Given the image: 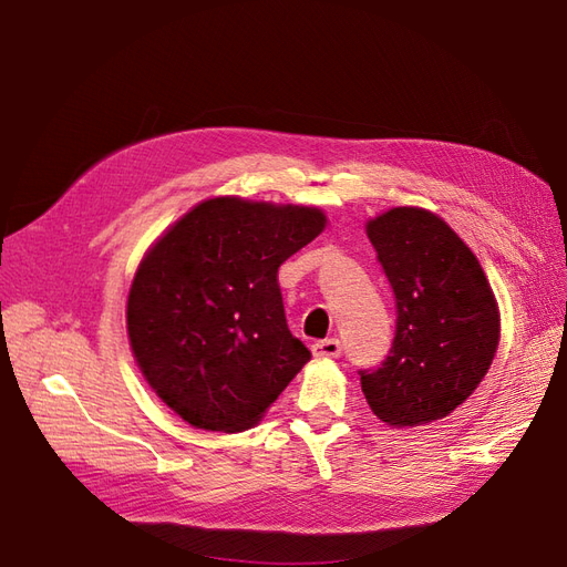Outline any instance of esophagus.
I'll return each instance as SVG.
<instances>
[{"instance_id":"1","label":"esophagus","mask_w":567,"mask_h":567,"mask_svg":"<svg viewBox=\"0 0 567 567\" xmlns=\"http://www.w3.org/2000/svg\"><path fill=\"white\" fill-rule=\"evenodd\" d=\"M343 351V346L339 339H323L311 346V353L317 358H339Z\"/></svg>"}]
</instances>
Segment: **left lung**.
I'll list each match as a JSON object with an SVG mask.
<instances>
[{
  "label": "left lung",
  "instance_id": "1",
  "mask_svg": "<svg viewBox=\"0 0 567 567\" xmlns=\"http://www.w3.org/2000/svg\"><path fill=\"white\" fill-rule=\"evenodd\" d=\"M365 231L394 292L396 327L382 365L358 370L360 388L384 424H429L487 375L499 346L497 299L475 252L441 216L394 207Z\"/></svg>",
  "mask_w": 567,
  "mask_h": 567
}]
</instances>
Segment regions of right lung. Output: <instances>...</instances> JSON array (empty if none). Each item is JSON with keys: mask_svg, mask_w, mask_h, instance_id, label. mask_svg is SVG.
<instances>
[{"mask_svg": "<svg viewBox=\"0 0 567 567\" xmlns=\"http://www.w3.org/2000/svg\"><path fill=\"white\" fill-rule=\"evenodd\" d=\"M327 226L317 207L214 197L155 240L131 282V351L187 424L256 426L311 353L287 329L277 268Z\"/></svg>", "mask_w": 567, "mask_h": 567, "instance_id": "obj_1", "label": "right lung"}]
</instances>
